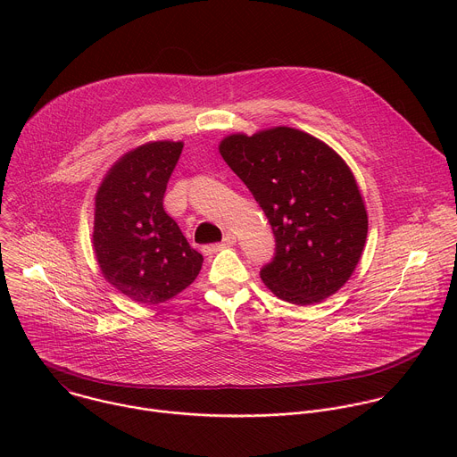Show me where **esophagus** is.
<instances>
[{
  "instance_id": "obj_1",
  "label": "esophagus",
  "mask_w": 457,
  "mask_h": 457,
  "mask_svg": "<svg viewBox=\"0 0 457 457\" xmlns=\"http://www.w3.org/2000/svg\"><path fill=\"white\" fill-rule=\"evenodd\" d=\"M235 244H237V237H235L233 233H226V237H224V240H222L220 244L206 245V247H204V253L212 254V253H215V251H219V249H222V247H231V245H235Z\"/></svg>"
}]
</instances>
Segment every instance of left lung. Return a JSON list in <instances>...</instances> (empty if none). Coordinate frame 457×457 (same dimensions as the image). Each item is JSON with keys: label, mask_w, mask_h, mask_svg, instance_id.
<instances>
[{"label": "left lung", "mask_w": 457, "mask_h": 457, "mask_svg": "<svg viewBox=\"0 0 457 457\" xmlns=\"http://www.w3.org/2000/svg\"><path fill=\"white\" fill-rule=\"evenodd\" d=\"M219 152L273 228L277 254L260 271L266 287L296 305L323 302L342 289L360 262L369 229L347 162L291 126L226 136Z\"/></svg>", "instance_id": "left-lung-1"}]
</instances>
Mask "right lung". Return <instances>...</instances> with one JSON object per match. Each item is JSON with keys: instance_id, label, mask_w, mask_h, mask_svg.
Returning <instances> with one entry per match:
<instances>
[{"instance_id": "obj_1", "label": "right lung", "mask_w": 457, "mask_h": 457, "mask_svg": "<svg viewBox=\"0 0 457 457\" xmlns=\"http://www.w3.org/2000/svg\"><path fill=\"white\" fill-rule=\"evenodd\" d=\"M182 141H150L120 155L96 193L92 247L104 280L143 305H159L197 278L204 258L164 212Z\"/></svg>"}]
</instances>
